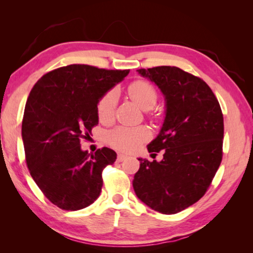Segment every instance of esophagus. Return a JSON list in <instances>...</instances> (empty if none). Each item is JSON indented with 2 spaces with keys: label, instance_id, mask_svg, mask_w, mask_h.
<instances>
[{
  "label": "esophagus",
  "instance_id": "esophagus-1",
  "mask_svg": "<svg viewBox=\"0 0 253 253\" xmlns=\"http://www.w3.org/2000/svg\"><path fill=\"white\" fill-rule=\"evenodd\" d=\"M125 158H126V155H124V154H118L117 161H118V162H123L124 160H125Z\"/></svg>",
  "mask_w": 253,
  "mask_h": 253
}]
</instances>
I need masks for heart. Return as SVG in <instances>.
I'll use <instances>...</instances> for the list:
<instances>
[{
	"label": "heart",
	"instance_id": "b5f03b06",
	"mask_svg": "<svg viewBox=\"0 0 253 253\" xmlns=\"http://www.w3.org/2000/svg\"><path fill=\"white\" fill-rule=\"evenodd\" d=\"M128 95L135 104L143 110L152 109L158 100V93L154 85L145 80H137L128 85ZM117 106L116 90H109L100 97L97 104V115L101 122H108L113 118ZM151 132L146 127H118L107 135V142L122 152H132L139 145L146 142Z\"/></svg>",
	"mask_w": 253,
	"mask_h": 253
}]
</instances>
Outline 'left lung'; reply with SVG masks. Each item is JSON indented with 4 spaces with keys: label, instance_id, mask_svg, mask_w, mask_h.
<instances>
[{
    "label": "left lung",
    "instance_id": "left-lung-1",
    "mask_svg": "<svg viewBox=\"0 0 253 253\" xmlns=\"http://www.w3.org/2000/svg\"><path fill=\"white\" fill-rule=\"evenodd\" d=\"M137 71L161 89L166 116L160 134L147 145L149 153L164 151L163 160L138 158L132 186L151 209L175 214L198 202L211 185L223 156V115L199 77L170 66Z\"/></svg>",
    "mask_w": 253,
    "mask_h": 253
}]
</instances>
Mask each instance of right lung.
I'll use <instances>...</instances> for the list:
<instances>
[{"label": "right lung", "mask_w": 253, "mask_h": 253, "mask_svg": "<svg viewBox=\"0 0 253 253\" xmlns=\"http://www.w3.org/2000/svg\"><path fill=\"white\" fill-rule=\"evenodd\" d=\"M129 70L70 65L48 72L25 104L22 139L32 178L51 203L66 211L92 204L102 187V170L117 154L102 147L89 154L80 140L98 125L100 97Z\"/></svg>", "instance_id": "1"}]
</instances>
